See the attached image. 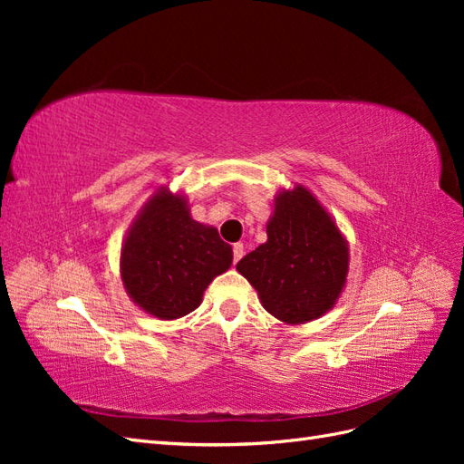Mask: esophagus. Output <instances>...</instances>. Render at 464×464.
I'll return each instance as SVG.
<instances>
[{"instance_id": "34e87169", "label": "esophagus", "mask_w": 464, "mask_h": 464, "mask_svg": "<svg viewBox=\"0 0 464 464\" xmlns=\"http://www.w3.org/2000/svg\"><path fill=\"white\" fill-rule=\"evenodd\" d=\"M232 251H234V263H237V261L242 259V256H244V244H240V242L234 244Z\"/></svg>"}]
</instances>
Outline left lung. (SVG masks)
I'll return each mask as SVG.
<instances>
[{"instance_id":"obj_1","label":"left lung","mask_w":464,"mask_h":464,"mask_svg":"<svg viewBox=\"0 0 464 464\" xmlns=\"http://www.w3.org/2000/svg\"><path fill=\"white\" fill-rule=\"evenodd\" d=\"M266 312L286 323L312 321L334 305L348 271V247L314 195L280 193L266 242L236 265Z\"/></svg>"}]
</instances>
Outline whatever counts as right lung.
<instances>
[{
	"label": "right lung",
	"mask_w": 464,
	"mask_h": 464,
	"mask_svg": "<svg viewBox=\"0 0 464 464\" xmlns=\"http://www.w3.org/2000/svg\"><path fill=\"white\" fill-rule=\"evenodd\" d=\"M232 265V247L215 228L189 217L179 195L159 191L121 247L123 286L159 319H178L201 304L217 275Z\"/></svg>",
	"instance_id": "right-lung-1"
}]
</instances>
